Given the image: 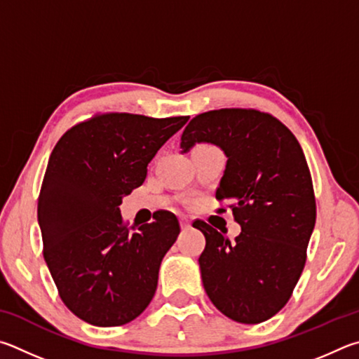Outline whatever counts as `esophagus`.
<instances>
[{"instance_id":"obj_1","label":"esophagus","mask_w":359,"mask_h":359,"mask_svg":"<svg viewBox=\"0 0 359 359\" xmlns=\"http://www.w3.org/2000/svg\"><path fill=\"white\" fill-rule=\"evenodd\" d=\"M180 224H181V229H183V230H187V229L191 227V221L187 217H184V216L180 217Z\"/></svg>"}]
</instances>
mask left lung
<instances>
[{
  "label": "left lung",
  "instance_id": "obj_1",
  "mask_svg": "<svg viewBox=\"0 0 359 359\" xmlns=\"http://www.w3.org/2000/svg\"><path fill=\"white\" fill-rule=\"evenodd\" d=\"M212 143L227 156L216 191L230 202L241 233L230 241L203 221L205 292L224 316L255 325L290 299L316 225V196L301 144L279 119L254 109L200 113L181 135V153ZM221 208L219 211H222Z\"/></svg>",
  "mask_w": 359,
  "mask_h": 359
}]
</instances>
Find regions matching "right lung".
Instances as JSON below:
<instances>
[{
	"instance_id": "right-lung-1",
	"label": "right lung",
	"mask_w": 359,
	"mask_h": 359,
	"mask_svg": "<svg viewBox=\"0 0 359 359\" xmlns=\"http://www.w3.org/2000/svg\"><path fill=\"white\" fill-rule=\"evenodd\" d=\"M187 119L102 113L75 124L55 144L37 221L62 303L83 322L121 326L153 299L180 222L173 212L156 211L151 224L129 229L119 205L143 184L151 159Z\"/></svg>"
}]
</instances>
